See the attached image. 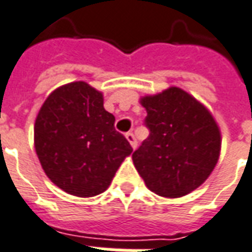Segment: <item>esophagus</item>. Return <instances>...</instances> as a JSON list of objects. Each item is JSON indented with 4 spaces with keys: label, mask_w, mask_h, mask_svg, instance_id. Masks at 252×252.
I'll return each instance as SVG.
<instances>
[{
    "label": "esophagus",
    "mask_w": 252,
    "mask_h": 252,
    "mask_svg": "<svg viewBox=\"0 0 252 252\" xmlns=\"http://www.w3.org/2000/svg\"><path fill=\"white\" fill-rule=\"evenodd\" d=\"M126 138H127V141H129V142H130V145L133 146V148H135V146H137V141H135L134 134H133L131 131H129V133H126Z\"/></svg>",
    "instance_id": "esophagus-1"
}]
</instances>
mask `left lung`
Wrapping results in <instances>:
<instances>
[{
  "label": "left lung",
  "instance_id": "8db88e82",
  "mask_svg": "<svg viewBox=\"0 0 252 252\" xmlns=\"http://www.w3.org/2000/svg\"><path fill=\"white\" fill-rule=\"evenodd\" d=\"M148 115V138L133 163L151 191L183 197L215 169L221 149L220 129L206 107L183 89L171 87L141 99Z\"/></svg>",
  "mask_w": 252,
  "mask_h": 252
}]
</instances>
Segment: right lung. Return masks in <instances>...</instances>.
Masks as SVG:
<instances>
[{
    "label": "right lung",
    "mask_w": 252,
    "mask_h": 252,
    "mask_svg": "<svg viewBox=\"0 0 252 252\" xmlns=\"http://www.w3.org/2000/svg\"><path fill=\"white\" fill-rule=\"evenodd\" d=\"M103 94L84 81L66 84L49 94L33 127L42 168L55 186L76 197L106 191L133 152L114 127Z\"/></svg>",
    "instance_id": "add662e5"
}]
</instances>
